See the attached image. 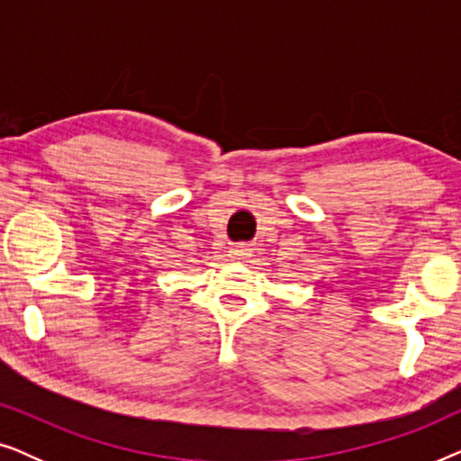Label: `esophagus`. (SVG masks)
Instances as JSON below:
<instances>
[{
    "label": "esophagus",
    "instance_id": "esophagus-1",
    "mask_svg": "<svg viewBox=\"0 0 461 461\" xmlns=\"http://www.w3.org/2000/svg\"><path fill=\"white\" fill-rule=\"evenodd\" d=\"M248 251H249L248 245H243V243L232 245V249H230V258H232V260H243V258L248 256Z\"/></svg>",
    "mask_w": 461,
    "mask_h": 461
}]
</instances>
